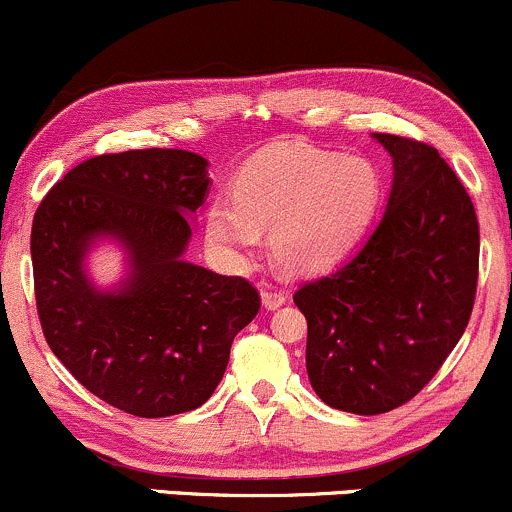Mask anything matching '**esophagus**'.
I'll list each match as a JSON object with an SVG mask.
<instances>
[{
  "label": "esophagus",
  "mask_w": 512,
  "mask_h": 512,
  "mask_svg": "<svg viewBox=\"0 0 512 512\" xmlns=\"http://www.w3.org/2000/svg\"><path fill=\"white\" fill-rule=\"evenodd\" d=\"M285 300H288V293L280 288H263L261 290V302L266 310H278L280 305H285Z\"/></svg>",
  "instance_id": "obj_1"
}]
</instances>
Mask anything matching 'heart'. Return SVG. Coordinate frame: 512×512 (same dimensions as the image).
I'll list each match as a JSON object with an SVG mask.
<instances>
[{"label":"heart","instance_id":"obj_1","mask_svg":"<svg viewBox=\"0 0 512 512\" xmlns=\"http://www.w3.org/2000/svg\"><path fill=\"white\" fill-rule=\"evenodd\" d=\"M381 195L383 175L371 158L288 141L239 170L232 202L207 207V236L219 249L249 256L258 232H271L280 268L320 273L359 244Z\"/></svg>","mask_w":512,"mask_h":512}]
</instances>
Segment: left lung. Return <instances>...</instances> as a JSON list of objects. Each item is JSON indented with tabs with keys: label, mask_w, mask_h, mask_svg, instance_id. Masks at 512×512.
<instances>
[{
	"label": "left lung",
	"mask_w": 512,
	"mask_h": 512,
	"mask_svg": "<svg viewBox=\"0 0 512 512\" xmlns=\"http://www.w3.org/2000/svg\"><path fill=\"white\" fill-rule=\"evenodd\" d=\"M393 156L386 212L344 266L293 295L307 376L327 405L381 415L415 398L469 324L478 283L474 202L439 151L373 134Z\"/></svg>",
	"instance_id": "8db88e82"
}]
</instances>
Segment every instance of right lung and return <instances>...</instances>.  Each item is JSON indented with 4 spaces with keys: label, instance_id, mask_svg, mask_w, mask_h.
I'll return each instance as SVG.
<instances>
[{
    "label": "right lung",
    "instance_id": "right-lung-1",
    "mask_svg": "<svg viewBox=\"0 0 512 512\" xmlns=\"http://www.w3.org/2000/svg\"><path fill=\"white\" fill-rule=\"evenodd\" d=\"M207 161L180 148L102 153L58 180L34 214L31 263L43 337L90 393L136 417L200 408L261 295L183 261ZM97 235L127 246L132 276L100 294L81 271Z\"/></svg>",
    "mask_w": 512,
    "mask_h": 512
}]
</instances>
